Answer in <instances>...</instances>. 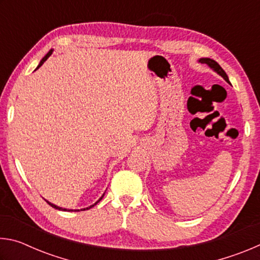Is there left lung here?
<instances>
[{"mask_svg":"<svg viewBox=\"0 0 260 260\" xmlns=\"http://www.w3.org/2000/svg\"><path fill=\"white\" fill-rule=\"evenodd\" d=\"M199 61H200V63H202V64L209 65V67H210L211 69H212L214 72H217V73L219 74V76H221L223 79H225V80H226L227 82H230V80H228V77H227L226 72L223 71L222 68L220 67V65L217 63V61L213 60V59H211V58H201Z\"/></svg>","mask_w":260,"mask_h":260,"instance_id":"obj_1","label":"left lung"}]
</instances>
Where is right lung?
I'll list each match as a JSON object with an SVG mask.
<instances>
[{"instance_id":"right-lung-1","label":"right lung","mask_w":260,"mask_h":260,"mask_svg":"<svg viewBox=\"0 0 260 260\" xmlns=\"http://www.w3.org/2000/svg\"><path fill=\"white\" fill-rule=\"evenodd\" d=\"M52 54V49L49 51V52H48V54L45 56V57H43V58L41 59V61H40V64H39L38 65V68L37 69H39V68H40L41 67V65L43 64V63H45V61L48 59V58H49V56ZM103 196H104V193H103V195H102V197H101V199L98 201V202H96V203L95 204H93V205H90V206H88V208H86V209H81V211H85V210H88V209H90V208H93V206L94 205H96V204H98L99 203V202L101 201V200H102L103 199ZM46 202H47V203L48 204H49L50 206H52V208H54V209H57V210H61V211H80V210H69V209H63V208H60V206H57V205H55V204H52V203H50V202H48L47 200H46Z\"/></svg>"}]
</instances>
